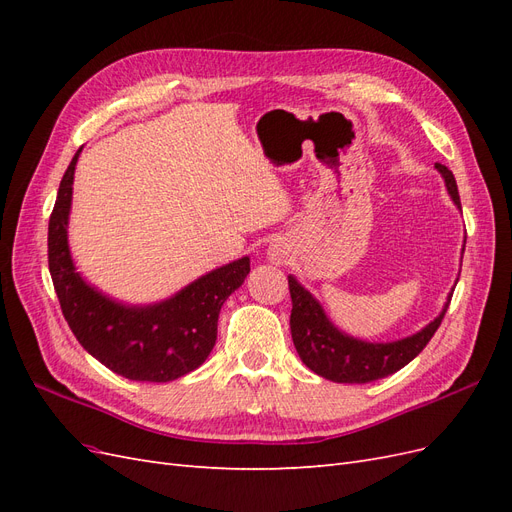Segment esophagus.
Wrapping results in <instances>:
<instances>
[{
  "instance_id": "esophagus-1",
  "label": "esophagus",
  "mask_w": 512,
  "mask_h": 512,
  "mask_svg": "<svg viewBox=\"0 0 512 512\" xmlns=\"http://www.w3.org/2000/svg\"><path fill=\"white\" fill-rule=\"evenodd\" d=\"M269 258L273 260V262H277V265H280V262H284L286 260V252L282 250V247H271V250H269Z\"/></svg>"
}]
</instances>
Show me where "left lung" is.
I'll return each mask as SVG.
<instances>
[{
	"label": "left lung",
	"mask_w": 512,
	"mask_h": 512,
	"mask_svg": "<svg viewBox=\"0 0 512 512\" xmlns=\"http://www.w3.org/2000/svg\"><path fill=\"white\" fill-rule=\"evenodd\" d=\"M436 168L444 177L446 190L451 194L453 203L461 209L459 190L453 173L444 164H436ZM288 288L292 299L290 333L301 361L314 374L331 382L344 384L374 382L406 367L429 344V339L440 327L448 303H451V297H448L440 316L433 318L418 333L397 339V342L371 344L339 331L327 318V314H324L322 305L312 297V292L305 290L294 275H288Z\"/></svg>",
	"instance_id": "left-lung-1"
}]
</instances>
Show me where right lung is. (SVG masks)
<instances>
[{
    "mask_svg": "<svg viewBox=\"0 0 512 512\" xmlns=\"http://www.w3.org/2000/svg\"><path fill=\"white\" fill-rule=\"evenodd\" d=\"M59 183L49 220V271L61 312L79 344L115 374L138 382H170L205 363L218 339L224 301L250 273V258L213 269L173 297L153 305H126L89 286L68 247L74 168Z\"/></svg>",
    "mask_w": 512,
    "mask_h": 512,
    "instance_id": "right-lung-1",
    "label": "right lung"
}]
</instances>
